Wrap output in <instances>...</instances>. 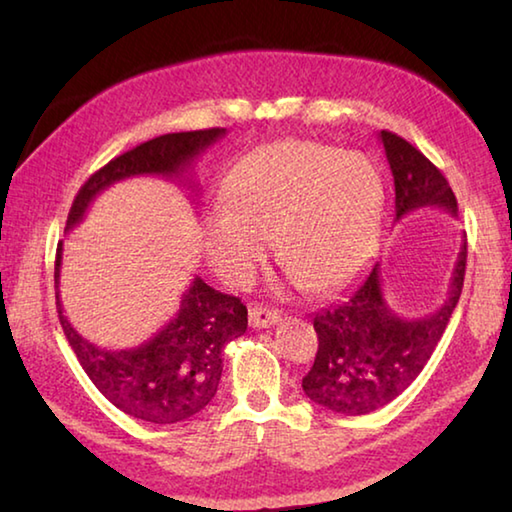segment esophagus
Here are the masks:
<instances>
[{
	"instance_id": "34e87169",
	"label": "esophagus",
	"mask_w": 512,
	"mask_h": 512,
	"mask_svg": "<svg viewBox=\"0 0 512 512\" xmlns=\"http://www.w3.org/2000/svg\"><path fill=\"white\" fill-rule=\"evenodd\" d=\"M248 320H250V325H253V327L262 329V327H268V325H275V323H280L282 316L277 314V311H273V309H264V307H250V309H248Z\"/></svg>"
}]
</instances>
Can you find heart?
Instances as JSON below:
<instances>
[{"mask_svg":"<svg viewBox=\"0 0 512 512\" xmlns=\"http://www.w3.org/2000/svg\"><path fill=\"white\" fill-rule=\"evenodd\" d=\"M225 210L203 221L207 262L228 284H246L275 241L277 262L302 287L323 293L350 280L375 239L381 180L372 164L332 146L284 140L235 164Z\"/></svg>","mask_w":512,"mask_h":512,"instance_id":"obj_1","label":"heart"}]
</instances>
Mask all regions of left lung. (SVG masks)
<instances>
[{"instance_id":"8db88e82","label":"left lung","mask_w":512,"mask_h":512,"mask_svg":"<svg viewBox=\"0 0 512 512\" xmlns=\"http://www.w3.org/2000/svg\"><path fill=\"white\" fill-rule=\"evenodd\" d=\"M395 180V221L420 207H443L456 214V196L436 164L404 137L381 131ZM467 241L458 253L443 307L406 320L384 300L379 262L345 293L343 300L314 316L318 352L302 377L311 402L343 415H366L393 402L409 388L443 339L445 327L463 291Z\"/></svg>"}]
</instances>
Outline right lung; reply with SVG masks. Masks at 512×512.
<instances>
[{
  "label": "right lung",
  "instance_id": "right-lung-1",
  "mask_svg": "<svg viewBox=\"0 0 512 512\" xmlns=\"http://www.w3.org/2000/svg\"><path fill=\"white\" fill-rule=\"evenodd\" d=\"M225 135V128L167 133L117 155L94 171L76 194L67 214V228L83 221L90 203L112 183L133 176H183L207 146ZM60 250H56V307L69 345L106 400L137 420L173 424L192 418L212 402L223 372L221 352L248 327L244 302L194 277L183 293L178 314L151 341L128 350H106L90 343L69 325L58 293Z\"/></svg>",
  "mask_w": 512,
  "mask_h": 512
}]
</instances>
